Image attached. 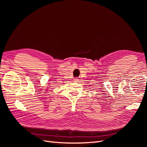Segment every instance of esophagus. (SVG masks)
Returning a JSON list of instances; mask_svg holds the SVG:
<instances>
[{"mask_svg": "<svg viewBox=\"0 0 147 147\" xmlns=\"http://www.w3.org/2000/svg\"><path fill=\"white\" fill-rule=\"evenodd\" d=\"M74 81L75 82H77L78 81V79L77 78H75L74 79Z\"/></svg>", "mask_w": 147, "mask_h": 147, "instance_id": "obj_1", "label": "esophagus"}]
</instances>
